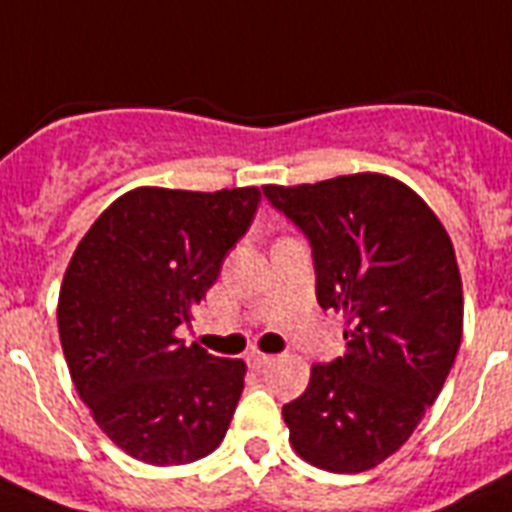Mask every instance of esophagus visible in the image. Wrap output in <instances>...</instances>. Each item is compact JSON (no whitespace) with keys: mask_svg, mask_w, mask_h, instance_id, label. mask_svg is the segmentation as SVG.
<instances>
[{"mask_svg":"<svg viewBox=\"0 0 512 512\" xmlns=\"http://www.w3.org/2000/svg\"><path fill=\"white\" fill-rule=\"evenodd\" d=\"M274 361V356H266V353H259V350H251L248 353V363H251V369H264L269 363Z\"/></svg>","mask_w":512,"mask_h":512,"instance_id":"obj_1","label":"esophagus"}]
</instances>
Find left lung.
Returning <instances> with one entry per match:
<instances>
[{"instance_id": "1", "label": "left lung", "mask_w": 512, "mask_h": 512, "mask_svg": "<svg viewBox=\"0 0 512 512\" xmlns=\"http://www.w3.org/2000/svg\"><path fill=\"white\" fill-rule=\"evenodd\" d=\"M311 240L316 301L345 319V353L311 366L282 408L290 445L332 474H361L408 442L437 400L463 337L453 240L416 190L356 172L264 185Z\"/></svg>"}]
</instances>
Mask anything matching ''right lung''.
Here are the masks:
<instances>
[{
	"mask_svg": "<svg viewBox=\"0 0 512 512\" xmlns=\"http://www.w3.org/2000/svg\"><path fill=\"white\" fill-rule=\"evenodd\" d=\"M259 201L256 185H143L101 211L75 248L59 287V340L80 400L130 458L183 466L225 439L246 363L185 345L177 327L193 319Z\"/></svg>",
	"mask_w": 512,
	"mask_h": 512,
	"instance_id": "1",
	"label": "right lung"
}]
</instances>
